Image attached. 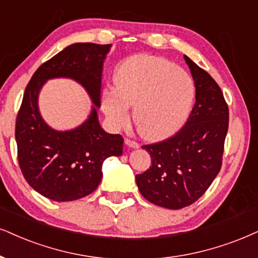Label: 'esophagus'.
I'll return each instance as SVG.
<instances>
[{"instance_id": "34e87169", "label": "esophagus", "mask_w": 258, "mask_h": 258, "mask_svg": "<svg viewBox=\"0 0 258 258\" xmlns=\"http://www.w3.org/2000/svg\"><path fill=\"white\" fill-rule=\"evenodd\" d=\"M125 143H126V145L128 146V148H132V149H138L139 148V144L137 142H133V140H130V139H125Z\"/></svg>"}]
</instances>
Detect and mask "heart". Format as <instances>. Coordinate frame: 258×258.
I'll return each mask as SVG.
<instances>
[{"label": "heart", "instance_id": "1", "mask_svg": "<svg viewBox=\"0 0 258 258\" xmlns=\"http://www.w3.org/2000/svg\"><path fill=\"white\" fill-rule=\"evenodd\" d=\"M195 99L193 78L164 58L135 56L118 68L115 87L102 94V108L114 127L126 125L130 106L140 132L159 138L177 131L187 120Z\"/></svg>", "mask_w": 258, "mask_h": 258}]
</instances>
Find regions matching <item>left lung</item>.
Returning <instances> with one entry per match:
<instances>
[{
  "mask_svg": "<svg viewBox=\"0 0 258 258\" xmlns=\"http://www.w3.org/2000/svg\"><path fill=\"white\" fill-rule=\"evenodd\" d=\"M195 84V105L180 132L144 145L151 167L136 175L140 194L157 206L180 210L204 195L221 168L229 108L216 81L184 56Z\"/></svg>",
  "mask_w": 258,
  "mask_h": 258,
  "instance_id": "8db88e82",
  "label": "left lung"
}]
</instances>
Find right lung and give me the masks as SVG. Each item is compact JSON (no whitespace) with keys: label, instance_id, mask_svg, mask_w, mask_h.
<instances>
[{"label":"right lung","instance_id":"right-lung-1","mask_svg":"<svg viewBox=\"0 0 258 258\" xmlns=\"http://www.w3.org/2000/svg\"><path fill=\"white\" fill-rule=\"evenodd\" d=\"M110 47L93 42L69 45L39 67L25 90L15 126L19 164L27 183L50 200L74 201L93 193L102 178L103 162L122 155L123 138L107 133L97 115L103 61ZM54 78L77 82L93 103L88 118L73 130L52 129L38 110L42 87Z\"/></svg>","mask_w":258,"mask_h":258}]
</instances>
